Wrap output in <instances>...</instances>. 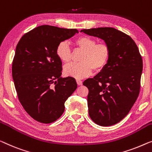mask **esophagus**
Segmentation results:
<instances>
[{"instance_id": "1", "label": "esophagus", "mask_w": 152, "mask_h": 152, "mask_svg": "<svg viewBox=\"0 0 152 152\" xmlns=\"http://www.w3.org/2000/svg\"><path fill=\"white\" fill-rule=\"evenodd\" d=\"M76 83H77V85H83V82L80 80H76Z\"/></svg>"}]
</instances>
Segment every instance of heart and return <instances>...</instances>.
<instances>
[{
  "instance_id": "b5f03b06",
  "label": "heart",
  "mask_w": 152,
  "mask_h": 152,
  "mask_svg": "<svg viewBox=\"0 0 152 152\" xmlns=\"http://www.w3.org/2000/svg\"><path fill=\"white\" fill-rule=\"evenodd\" d=\"M74 44L84 50L80 58V63H73L66 65L63 72L67 76L76 79H82L89 76L92 70L98 72L103 69L107 64L110 56V49L104 43L97 44L96 39L88 37L80 36L74 41ZM58 58L64 63L71 60L72 51L67 42L58 44L56 49Z\"/></svg>"
}]
</instances>
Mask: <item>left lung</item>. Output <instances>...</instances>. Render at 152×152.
I'll use <instances>...</instances> for the list:
<instances>
[{"label": "left lung", "mask_w": 152, "mask_h": 152, "mask_svg": "<svg viewBox=\"0 0 152 152\" xmlns=\"http://www.w3.org/2000/svg\"><path fill=\"white\" fill-rule=\"evenodd\" d=\"M80 32L100 38L110 47L107 64L83 85L89 89L87 105L93 121L101 126L115 125L128 114L139 96L142 71L139 48L130 36L111 27Z\"/></svg>", "instance_id": "left-lung-1"}]
</instances>
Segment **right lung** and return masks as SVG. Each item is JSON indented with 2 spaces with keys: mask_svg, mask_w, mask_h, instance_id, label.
I'll return each mask as SVG.
<instances>
[{
  "mask_svg": "<svg viewBox=\"0 0 152 152\" xmlns=\"http://www.w3.org/2000/svg\"><path fill=\"white\" fill-rule=\"evenodd\" d=\"M78 33L42 25L22 36L15 49L12 77L19 101L36 121L50 124L65 110V102L77 88L72 77L62 78V62L56 54L59 43Z\"/></svg>",
  "mask_w": 152,
  "mask_h": 152,
  "instance_id": "right-lung-1",
  "label": "right lung"
}]
</instances>
